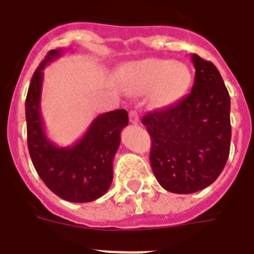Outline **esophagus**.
<instances>
[{"mask_svg":"<svg viewBox=\"0 0 254 254\" xmlns=\"http://www.w3.org/2000/svg\"><path fill=\"white\" fill-rule=\"evenodd\" d=\"M129 120L131 124H137V123H139V114H137V112L131 110V112L129 113Z\"/></svg>","mask_w":254,"mask_h":254,"instance_id":"1","label":"esophagus"}]
</instances>
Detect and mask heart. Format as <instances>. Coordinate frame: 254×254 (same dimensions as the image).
Returning <instances> with one entry per match:
<instances>
[{"label": "heart", "instance_id": "obj_1", "mask_svg": "<svg viewBox=\"0 0 254 254\" xmlns=\"http://www.w3.org/2000/svg\"><path fill=\"white\" fill-rule=\"evenodd\" d=\"M120 84L131 93L152 92L157 107L172 104L184 95L191 82L189 68L170 59H144L123 68Z\"/></svg>", "mask_w": 254, "mask_h": 254}]
</instances>
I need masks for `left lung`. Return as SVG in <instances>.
I'll return each instance as SVG.
<instances>
[{
	"mask_svg": "<svg viewBox=\"0 0 254 254\" xmlns=\"http://www.w3.org/2000/svg\"><path fill=\"white\" fill-rule=\"evenodd\" d=\"M195 82L176 104L149 112L141 123L151 136L150 164L157 182L174 193H193L222 172L231 146V99L220 72L191 57Z\"/></svg>",
	"mask_w": 254,
	"mask_h": 254,
	"instance_id": "obj_1",
	"label": "left lung"
}]
</instances>
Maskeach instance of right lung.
<instances>
[{"label":"right lung","instance_id":"obj_1","mask_svg":"<svg viewBox=\"0 0 254 254\" xmlns=\"http://www.w3.org/2000/svg\"><path fill=\"white\" fill-rule=\"evenodd\" d=\"M62 49L49 51L33 73L26 98L27 144L42 181L61 198L90 202L104 195L113 181V160L120 145V132L127 125V110L118 109L95 118L74 145L59 147L47 137L41 115L43 69Z\"/></svg>","mask_w":254,"mask_h":254}]
</instances>
